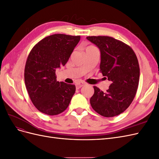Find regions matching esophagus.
<instances>
[{
	"instance_id": "34e87169",
	"label": "esophagus",
	"mask_w": 159,
	"mask_h": 159,
	"mask_svg": "<svg viewBox=\"0 0 159 159\" xmlns=\"http://www.w3.org/2000/svg\"><path fill=\"white\" fill-rule=\"evenodd\" d=\"M85 84L84 82H82V81H81V82H79L78 84H76V88L77 89H80L81 87H83L84 85H85Z\"/></svg>"
}]
</instances>
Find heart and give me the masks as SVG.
Instances as JSON below:
<instances>
[{
    "instance_id": "1",
    "label": "heart",
    "mask_w": 159,
    "mask_h": 159,
    "mask_svg": "<svg viewBox=\"0 0 159 159\" xmlns=\"http://www.w3.org/2000/svg\"><path fill=\"white\" fill-rule=\"evenodd\" d=\"M89 47H90V46H89Z\"/></svg>"
}]
</instances>
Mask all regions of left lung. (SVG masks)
Returning <instances> with one entry per match:
<instances>
[{"instance_id": "obj_1", "label": "left lung", "mask_w": 159, "mask_h": 159, "mask_svg": "<svg viewBox=\"0 0 159 159\" xmlns=\"http://www.w3.org/2000/svg\"><path fill=\"white\" fill-rule=\"evenodd\" d=\"M100 50V72L111 84L106 92L93 86L90 104L94 111L111 117L125 111L135 96L140 69L136 54L123 42L109 36H88Z\"/></svg>"}]
</instances>
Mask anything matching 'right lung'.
I'll return each instance as SVG.
<instances>
[{
  "instance_id": "add662e5",
  "label": "right lung",
  "mask_w": 159,
  "mask_h": 159,
  "mask_svg": "<svg viewBox=\"0 0 159 159\" xmlns=\"http://www.w3.org/2000/svg\"><path fill=\"white\" fill-rule=\"evenodd\" d=\"M80 40V36L56 34L44 38L30 51L25 81L32 103L40 112L56 115L68 107L75 86L57 81L56 70L66 65Z\"/></svg>"
}]
</instances>
